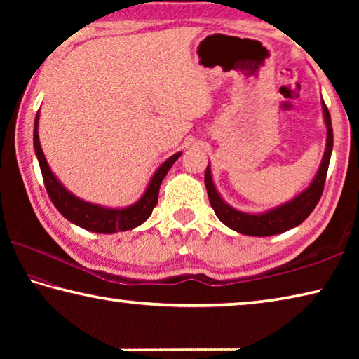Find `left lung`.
Here are the masks:
<instances>
[{"instance_id": "left-lung-1", "label": "left lung", "mask_w": 359, "mask_h": 359, "mask_svg": "<svg viewBox=\"0 0 359 359\" xmlns=\"http://www.w3.org/2000/svg\"><path fill=\"white\" fill-rule=\"evenodd\" d=\"M321 107H323V117L326 123V149L323 160L318 168V172L312 180L306 190L297 194L291 201L285 203L277 208L263 212V214H247V212H241L238 209L231 208L222 199L218 194L217 188L212 180L210 168L205 169L204 182L205 188H208L209 201L212 209H214L215 215L220 218V222L226 224L228 228L238 231L241 234L245 236H258V238H264V236H274L288 231L291 228L301 224L306 218L312 214L315 205L318 204L321 193L325 188V180L327 174V166H330L331 151H332V126H331V115L325 101L321 100Z\"/></svg>"}]
</instances>
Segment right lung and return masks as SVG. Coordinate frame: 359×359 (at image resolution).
<instances>
[{
	"label": "right lung",
	"instance_id": "add662e5",
	"mask_svg": "<svg viewBox=\"0 0 359 359\" xmlns=\"http://www.w3.org/2000/svg\"><path fill=\"white\" fill-rule=\"evenodd\" d=\"M39 112L36 114L34 118V133H33V142H34V151L38 156L39 168L42 172V179H44L46 190L48 193V198L52 199V203L58 209L66 220L77 224L87 231H93V233L101 234H114L117 231H128L139 226L151 215V210L158 203V193H160V185L163 179L166 177V174L171 166L175 163V160L182 155V151L169 156L163 165L156 169V172L151 177L147 190L142 194V198L133 205H128L125 209H107L102 205H96L92 203L82 201L74 194L69 193L62 185L53 172L48 168L44 151L41 149L39 135H38V123H39Z\"/></svg>",
	"mask_w": 359,
	"mask_h": 359
}]
</instances>
